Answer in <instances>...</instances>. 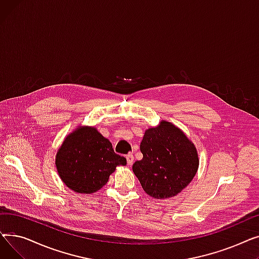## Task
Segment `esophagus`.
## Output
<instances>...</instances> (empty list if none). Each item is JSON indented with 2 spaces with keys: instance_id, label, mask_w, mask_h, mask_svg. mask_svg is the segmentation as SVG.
<instances>
[{
  "instance_id": "34e87169",
  "label": "esophagus",
  "mask_w": 259,
  "mask_h": 259,
  "mask_svg": "<svg viewBox=\"0 0 259 259\" xmlns=\"http://www.w3.org/2000/svg\"><path fill=\"white\" fill-rule=\"evenodd\" d=\"M126 158H127V164L128 165H132L133 161H134V157H133V154L132 153H129L126 155Z\"/></svg>"
}]
</instances>
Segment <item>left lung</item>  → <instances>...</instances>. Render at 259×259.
I'll use <instances>...</instances> for the list:
<instances>
[{"label": "left lung", "mask_w": 259, "mask_h": 259, "mask_svg": "<svg viewBox=\"0 0 259 259\" xmlns=\"http://www.w3.org/2000/svg\"><path fill=\"white\" fill-rule=\"evenodd\" d=\"M143 158L132 170L144 191L154 198L178 195L195 176L199 159L194 144L170 121L146 130L141 143Z\"/></svg>", "instance_id": "obj_1"}]
</instances>
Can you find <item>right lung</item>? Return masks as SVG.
<instances>
[{"instance_id":"add662e5","label":"right lung","mask_w":259,"mask_h":259,"mask_svg":"<svg viewBox=\"0 0 259 259\" xmlns=\"http://www.w3.org/2000/svg\"><path fill=\"white\" fill-rule=\"evenodd\" d=\"M127 160L94 127H78L63 142L56 157L61 180L77 193L90 194L103 188L111 173Z\"/></svg>"}]
</instances>
